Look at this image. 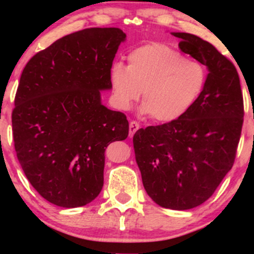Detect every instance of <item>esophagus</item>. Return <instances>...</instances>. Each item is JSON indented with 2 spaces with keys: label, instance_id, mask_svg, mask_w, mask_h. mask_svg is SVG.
Instances as JSON below:
<instances>
[{
  "label": "esophagus",
  "instance_id": "esophagus-1",
  "mask_svg": "<svg viewBox=\"0 0 254 254\" xmlns=\"http://www.w3.org/2000/svg\"><path fill=\"white\" fill-rule=\"evenodd\" d=\"M138 129H139V124L137 123V122H135V121L130 122V124H129V137H132L133 135H135V132Z\"/></svg>",
  "mask_w": 254,
  "mask_h": 254
}]
</instances>
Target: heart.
<instances>
[{"label": "heart", "mask_w": 254, "mask_h": 254, "mask_svg": "<svg viewBox=\"0 0 254 254\" xmlns=\"http://www.w3.org/2000/svg\"><path fill=\"white\" fill-rule=\"evenodd\" d=\"M205 77L202 64L162 43L133 49L127 65L117 62L110 72L113 101L119 110H129L143 90L141 112L161 123L178 121L191 110L202 94Z\"/></svg>", "instance_id": "1"}]
</instances>
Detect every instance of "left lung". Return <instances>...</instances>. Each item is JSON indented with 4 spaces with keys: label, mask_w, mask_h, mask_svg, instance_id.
Instances as JSON below:
<instances>
[{
    "label": "left lung",
    "mask_w": 254,
    "mask_h": 254,
    "mask_svg": "<svg viewBox=\"0 0 254 254\" xmlns=\"http://www.w3.org/2000/svg\"><path fill=\"white\" fill-rule=\"evenodd\" d=\"M179 48L206 65L200 97L179 118L133 135L136 162L148 196L162 208L188 210L205 202L232 170L244 123L238 71L202 38L172 32Z\"/></svg>",
    "instance_id": "1"
}]
</instances>
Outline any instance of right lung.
Instances as JSON below:
<instances>
[{
    "label": "right lung",
    "instance_id": "add662e5",
    "mask_svg": "<svg viewBox=\"0 0 254 254\" xmlns=\"http://www.w3.org/2000/svg\"><path fill=\"white\" fill-rule=\"evenodd\" d=\"M125 38L116 27L75 32L22 70L11 113L14 147L28 182L55 205L95 199L107 145L129 135L127 116L104 106L100 92L112 88V62Z\"/></svg>",
    "mask_w": 254,
    "mask_h": 254
}]
</instances>
